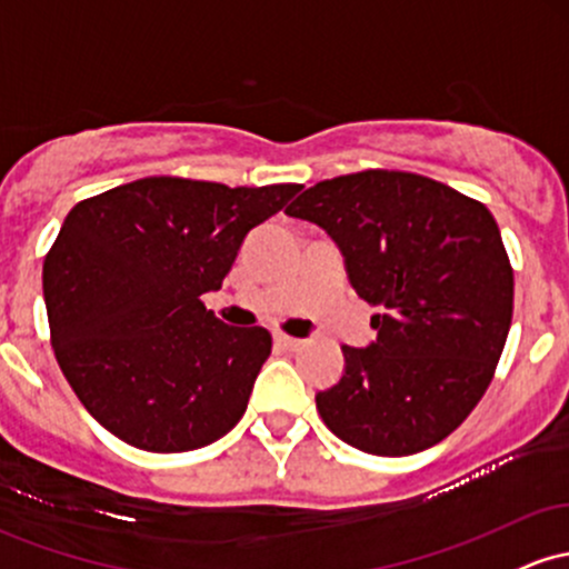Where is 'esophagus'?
I'll return each mask as SVG.
<instances>
[{
  "label": "esophagus",
  "mask_w": 569,
  "mask_h": 569,
  "mask_svg": "<svg viewBox=\"0 0 569 569\" xmlns=\"http://www.w3.org/2000/svg\"><path fill=\"white\" fill-rule=\"evenodd\" d=\"M274 346L283 348V351H299V348H302L305 342L297 340V337H291V335L278 332V335H274Z\"/></svg>",
  "instance_id": "34e87169"
}]
</instances>
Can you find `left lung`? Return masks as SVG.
I'll list each match as a JSON object with an SVG mask.
<instances>
[{
	"label": "left lung",
	"instance_id": "left-lung-1",
	"mask_svg": "<svg viewBox=\"0 0 569 569\" xmlns=\"http://www.w3.org/2000/svg\"><path fill=\"white\" fill-rule=\"evenodd\" d=\"M332 234L356 295L378 308L370 348L318 391L323 423L372 457L427 451L495 378L513 318V267L483 202L402 170L321 180L286 208Z\"/></svg>",
	"mask_w": 569,
	"mask_h": 569
}]
</instances>
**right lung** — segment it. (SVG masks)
I'll use <instances>...</instances> for the list:
<instances>
[{"instance_id": "1", "label": "right lung", "mask_w": 569, "mask_h": 569, "mask_svg": "<svg viewBox=\"0 0 569 569\" xmlns=\"http://www.w3.org/2000/svg\"><path fill=\"white\" fill-rule=\"evenodd\" d=\"M299 189L153 174L67 213L42 264L51 346L118 440L180 453L240 421L272 335L229 327L202 295L221 289L246 234Z\"/></svg>"}]
</instances>
